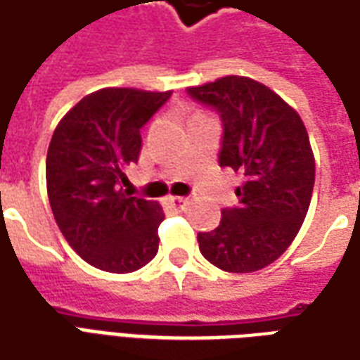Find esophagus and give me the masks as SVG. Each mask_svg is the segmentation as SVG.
<instances>
[{
	"instance_id": "34e87169",
	"label": "esophagus",
	"mask_w": 360,
	"mask_h": 360,
	"mask_svg": "<svg viewBox=\"0 0 360 360\" xmlns=\"http://www.w3.org/2000/svg\"><path fill=\"white\" fill-rule=\"evenodd\" d=\"M173 206H177V208H183V206L187 205V198L185 197H169L167 198Z\"/></svg>"
}]
</instances>
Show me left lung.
Masks as SVG:
<instances>
[{"instance_id":"obj_1","label":"left lung","mask_w":360,"mask_h":360,"mask_svg":"<svg viewBox=\"0 0 360 360\" xmlns=\"http://www.w3.org/2000/svg\"><path fill=\"white\" fill-rule=\"evenodd\" d=\"M187 93L222 120L220 167L245 175L236 191L240 202L224 208L212 232L198 233V250L228 273L267 267L292 243L310 206L316 165L302 119L275 91L241 75Z\"/></svg>"}]
</instances>
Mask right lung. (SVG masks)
<instances>
[{
	"instance_id": "right-lung-1",
	"label": "right lung",
	"mask_w": 360,
	"mask_h": 360,
	"mask_svg": "<svg viewBox=\"0 0 360 360\" xmlns=\"http://www.w3.org/2000/svg\"><path fill=\"white\" fill-rule=\"evenodd\" d=\"M172 97L130 87L89 93L52 134L46 188L60 232L79 257L109 273H132L158 253L162 206L128 191L140 130Z\"/></svg>"
}]
</instances>
